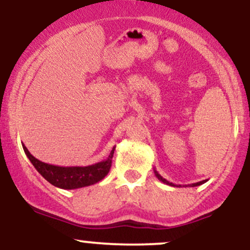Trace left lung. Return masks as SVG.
Wrapping results in <instances>:
<instances>
[{"mask_svg":"<svg viewBox=\"0 0 250 250\" xmlns=\"http://www.w3.org/2000/svg\"><path fill=\"white\" fill-rule=\"evenodd\" d=\"M154 173H155V175H156V178H158L159 180H160V182H163L164 184H166V185H169V186H177V185H174L173 183H169L168 180H166L165 178H163L161 177L160 174L158 173V172L155 171L154 169ZM208 180H202V182H198V183H193V184H190V185H186V186H191V188H194V186H199V185H202V184H204V183H207ZM180 186V185H179ZM179 186H177V188H179Z\"/></svg>","mask_w":250,"mask_h":250,"instance_id":"left-lung-1","label":"left lung"}]
</instances>
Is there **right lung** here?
<instances>
[{"mask_svg":"<svg viewBox=\"0 0 250 250\" xmlns=\"http://www.w3.org/2000/svg\"><path fill=\"white\" fill-rule=\"evenodd\" d=\"M22 147L27 158L29 159L35 169L49 184L56 188H64V190H75V188H85V186L94 185V184L101 182L110 171L112 155H114L115 150L114 147L105 160L94 164V165L64 167L42 163L34 158L24 145H22Z\"/></svg>","mask_w":250,"mask_h":250,"instance_id":"1","label":"right lung"}]
</instances>
